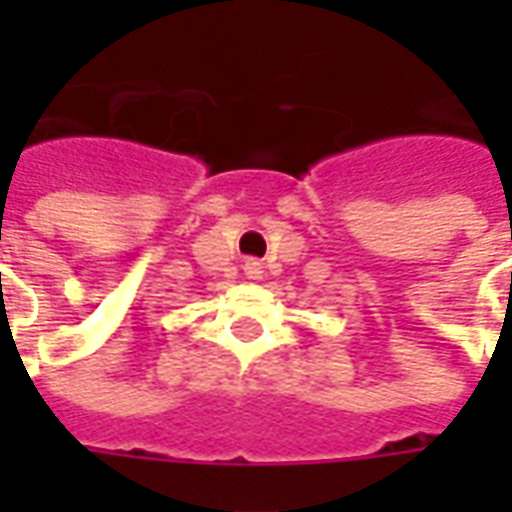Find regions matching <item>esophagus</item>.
<instances>
[{
	"label": "esophagus",
	"instance_id": "obj_1",
	"mask_svg": "<svg viewBox=\"0 0 512 512\" xmlns=\"http://www.w3.org/2000/svg\"><path fill=\"white\" fill-rule=\"evenodd\" d=\"M246 274L252 279L260 277V263H246Z\"/></svg>",
	"mask_w": 512,
	"mask_h": 512
}]
</instances>
